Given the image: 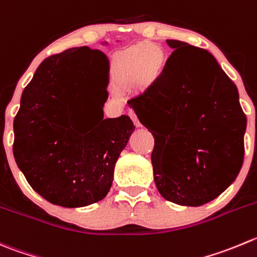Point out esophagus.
<instances>
[{
  "label": "esophagus",
  "instance_id": "1",
  "mask_svg": "<svg viewBox=\"0 0 257 257\" xmlns=\"http://www.w3.org/2000/svg\"><path fill=\"white\" fill-rule=\"evenodd\" d=\"M128 115L131 116V119H132V120H133V123L136 124L137 126L141 125V123H139V120H138V116H137V114L134 113V111H132V110L128 111Z\"/></svg>",
  "mask_w": 257,
  "mask_h": 257
}]
</instances>
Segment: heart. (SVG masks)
Masks as SVG:
<instances>
[{
  "mask_svg": "<svg viewBox=\"0 0 257 257\" xmlns=\"http://www.w3.org/2000/svg\"><path fill=\"white\" fill-rule=\"evenodd\" d=\"M166 65L163 49L154 44H142L129 47L114 61V75L121 81H138L142 78L154 81Z\"/></svg>",
  "mask_w": 257,
  "mask_h": 257,
  "instance_id": "heart-1",
  "label": "heart"
}]
</instances>
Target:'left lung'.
<instances>
[{
    "label": "left lung",
    "mask_w": 257,
    "mask_h": 257,
    "mask_svg": "<svg viewBox=\"0 0 257 257\" xmlns=\"http://www.w3.org/2000/svg\"><path fill=\"white\" fill-rule=\"evenodd\" d=\"M167 44L174 51L159 78L128 104L156 136L151 159L162 197L197 207L237 177L246 115L237 88L210 52L177 40Z\"/></svg>",
    "instance_id": "obj_1"
}]
</instances>
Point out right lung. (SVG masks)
I'll list each match as a JSON object with an SVG mask.
<instances>
[{"mask_svg":"<svg viewBox=\"0 0 257 257\" xmlns=\"http://www.w3.org/2000/svg\"><path fill=\"white\" fill-rule=\"evenodd\" d=\"M109 62L99 50L73 47L46 57L21 96L14 120L15 161L30 186L52 205L83 207L103 200L136 126L126 115L103 119ZM86 72L104 80L95 118L75 109Z\"/></svg>","mask_w":257,"mask_h":257,"instance_id":"obj_1","label":"right lung"}]
</instances>
